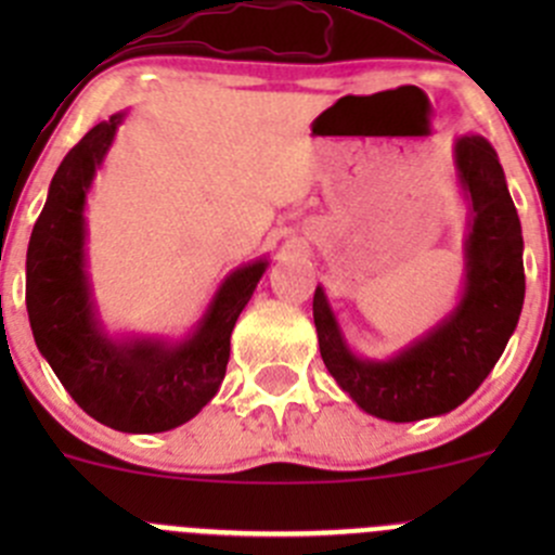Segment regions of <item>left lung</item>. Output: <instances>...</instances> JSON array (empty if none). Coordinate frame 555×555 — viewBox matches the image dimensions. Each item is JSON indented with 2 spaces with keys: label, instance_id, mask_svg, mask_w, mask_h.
I'll return each instance as SVG.
<instances>
[{
  "label": "left lung",
  "instance_id": "left-lung-1",
  "mask_svg": "<svg viewBox=\"0 0 555 555\" xmlns=\"http://www.w3.org/2000/svg\"><path fill=\"white\" fill-rule=\"evenodd\" d=\"M469 201L464 293L459 306L391 360H362L346 346L324 289L313 293V324L324 367L371 416L418 422L462 405L505 351L524 309V236L505 171L483 137L453 147Z\"/></svg>",
  "mask_w": 555,
  "mask_h": 555
}]
</instances>
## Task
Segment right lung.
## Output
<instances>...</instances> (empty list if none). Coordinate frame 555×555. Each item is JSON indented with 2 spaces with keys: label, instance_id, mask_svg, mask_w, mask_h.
<instances>
[{
  "label": "right lung",
  "instance_id": "add662e5",
  "mask_svg": "<svg viewBox=\"0 0 555 555\" xmlns=\"http://www.w3.org/2000/svg\"><path fill=\"white\" fill-rule=\"evenodd\" d=\"M122 115L93 126L50 182L26 251V309L37 349L72 400L120 433H166L190 422L220 389L231 333L268 260L236 268L193 335L112 340L96 319L86 271V195Z\"/></svg>",
  "mask_w": 555,
  "mask_h": 555
}]
</instances>
